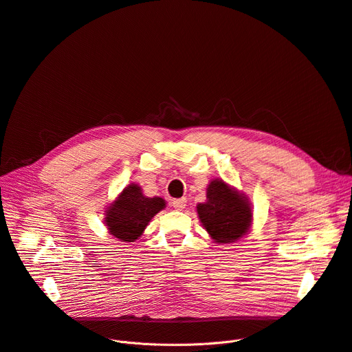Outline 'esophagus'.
I'll list each match as a JSON object with an SVG mask.
<instances>
[{"instance_id":"obj_1","label":"esophagus","mask_w":352,"mask_h":352,"mask_svg":"<svg viewBox=\"0 0 352 352\" xmlns=\"http://www.w3.org/2000/svg\"><path fill=\"white\" fill-rule=\"evenodd\" d=\"M171 206L177 210H182L185 206H186V199L185 197H181V199H174L171 202Z\"/></svg>"}]
</instances>
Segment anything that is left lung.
<instances>
[{
	"label": "left lung",
	"instance_id": "8db88e82",
	"mask_svg": "<svg viewBox=\"0 0 352 352\" xmlns=\"http://www.w3.org/2000/svg\"><path fill=\"white\" fill-rule=\"evenodd\" d=\"M208 200L196 206L200 223L217 243H232L248 234L252 208L248 197L223 179H213L206 189Z\"/></svg>",
	"mask_w": 352,
	"mask_h": 352
}]
</instances>
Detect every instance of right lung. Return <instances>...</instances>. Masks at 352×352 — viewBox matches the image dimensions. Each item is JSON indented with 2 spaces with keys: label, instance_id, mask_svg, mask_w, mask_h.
I'll return each instance as SVG.
<instances>
[{
  "label": "right lung",
  "instance_id": "right-lung-1",
  "mask_svg": "<svg viewBox=\"0 0 352 352\" xmlns=\"http://www.w3.org/2000/svg\"><path fill=\"white\" fill-rule=\"evenodd\" d=\"M166 208L164 199L147 197L138 184H129L106 210L109 232L122 242H135L160 210Z\"/></svg>",
  "mask_w": 352,
  "mask_h": 352
}]
</instances>
